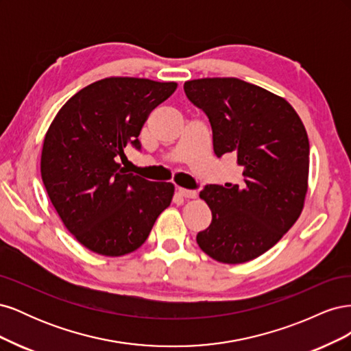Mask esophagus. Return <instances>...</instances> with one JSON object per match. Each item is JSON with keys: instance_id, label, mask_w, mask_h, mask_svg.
I'll use <instances>...</instances> for the list:
<instances>
[{"instance_id": "1", "label": "esophagus", "mask_w": 351, "mask_h": 351, "mask_svg": "<svg viewBox=\"0 0 351 351\" xmlns=\"http://www.w3.org/2000/svg\"><path fill=\"white\" fill-rule=\"evenodd\" d=\"M178 195L183 197H189V199H193L197 196L195 190H189V189H178Z\"/></svg>"}]
</instances>
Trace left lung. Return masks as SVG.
Instances as JSON below:
<instances>
[{
	"mask_svg": "<svg viewBox=\"0 0 351 351\" xmlns=\"http://www.w3.org/2000/svg\"><path fill=\"white\" fill-rule=\"evenodd\" d=\"M184 93L206 114L215 155H236L244 177L240 186L202 190L212 222L196 241L218 262L252 261L277 244L303 209L309 176L304 125L284 98L236 77L190 80Z\"/></svg>",
	"mask_w": 351,
	"mask_h": 351,
	"instance_id": "1",
	"label": "left lung"
}]
</instances>
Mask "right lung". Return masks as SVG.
<instances>
[{"instance_id":"1","label":"right lung","mask_w":351,"mask_h":351,"mask_svg":"<svg viewBox=\"0 0 351 351\" xmlns=\"http://www.w3.org/2000/svg\"><path fill=\"white\" fill-rule=\"evenodd\" d=\"M177 83L134 77L95 82L71 97L49 125L40 174L61 221L89 250L123 256L141 247L174 195L117 164L125 146L141 151L149 112Z\"/></svg>"}]
</instances>
